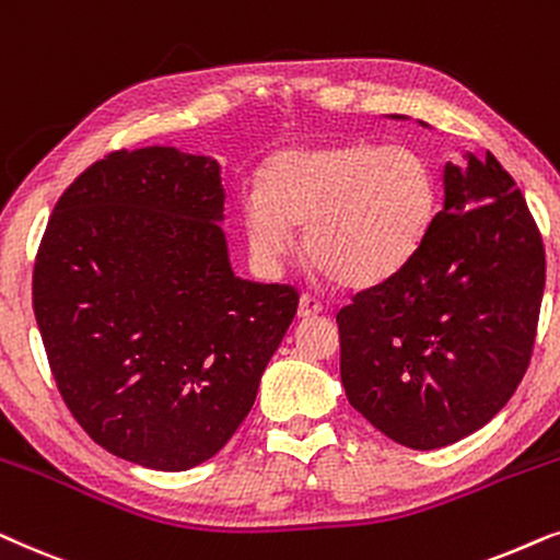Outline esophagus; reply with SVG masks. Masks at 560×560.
I'll list each match as a JSON object with an SVG mask.
<instances>
[{
  "label": "esophagus",
  "instance_id": "obj_1",
  "mask_svg": "<svg viewBox=\"0 0 560 560\" xmlns=\"http://www.w3.org/2000/svg\"><path fill=\"white\" fill-rule=\"evenodd\" d=\"M319 312H323V304H319V300H315V296H312V294H302L300 296V307H296V315H300L302 319L317 317Z\"/></svg>",
  "mask_w": 560,
  "mask_h": 560
}]
</instances>
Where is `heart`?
<instances>
[{
	"mask_svg": "<svg viewBox=\"0 0 560 560\" xmlns=\"http://www.w3.org/2000/svg\"><path fill=\"white\" fill-rule=\"evenodd\" d=\"M441 184L422 153L342 143L281 151L241 202L250 256L276 268L304 250L346 289L384 284L412 264L438 214Z\"/></svg>",
	"mask_w": 560,
	"mask_h": 560,
	"instance_id": "1",
	"label": "heart"
}]
</instances>
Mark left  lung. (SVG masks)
I'll return each mask as SVG.
<instances>
[{"instance_id":"1","label":"left lung","mask_w":560,"mask_h":560,"mask_svg":"<svg viewBox=\"0 0 560 560\" xmlns=\"http://www.w3.org/2000/svg\"><path fill=\"white\" fill-rule=\"evenodd\" d=\"M464 159L445 163L443 210L412 264L338 312L348 401L415 451L458 443L510 401L546 289L523 191L489 151Z\"/></svg>"}]
</instances>
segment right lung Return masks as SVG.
<instances>
[{
	"instance_id": "1",
	"label": "right lung",
	"mask_w": 560,
	"mask_h": 560,
	"mask_svg": "<svg viewBox=\"0 0 560 560\" xmlns=\"http://www.w3.org/2000/svg\"><path fill=\"white\" fill-rule=\"evenodd\" d=\"M220 163L115 151L58 199L33 310L58 392L94 443L155 471L212 458L256 401L300 294L233 273Z\"/></svg>"
}]
</instances>
